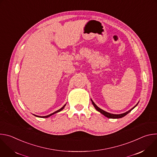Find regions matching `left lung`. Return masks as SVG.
Listing matches in <instances>:
<instances>
[{
	"label": "left lung",
	"mask_w": 157,
	"mask_h": 157,
	"mask_svg": "<svg viewBox=\"0 0 157 157\" xmlns=\"http://www.w3.org/2000/svg\"><path fill=\"white\" fill-rule=\"evenodd\" d=\"M91 101H92V103H93V105H94V107H95V109L98 111V112H99L100 113H101L102 115H104V116H105V117H107V118H110V119H119V118H122V117H124L125 116H126L127 114H128L130 112H131V110H132V109H133L134 108H135L137 105H138V104H139V102L134 106L133 107H132L131 109H130L129 110H128V111H127L126 113H123V114H111V113H107V112H106V111H105V110H102V109H101V108H99V107H98L96 105V104L93 102V101L91 99Z\"/></svg>",
	"instance_id": "obj_1"
}]
</instances>
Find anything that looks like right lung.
<instances>
[{"mask_svg":"<svg viewBox=\"0 0 157 157\" xmlns=\"http://www.w3.org/2000/svg\"><path fill=\"white\" fill-rule=\"evenodd\" d=\"M66 104H65L61 109H59V110H56V111H55V112H54L53 113H52V114H50V115H48V116H36V115H35V114H33L35 116H36V117H41V118H48V117H50L51 116H52V115H53V114H56V113H59V112H60V111H61L64 108V107L66 106Z\"/></svg>","mask_w":157,"mask_h":157,"instance_id":"1","label":"right lung"}]
</instances>
